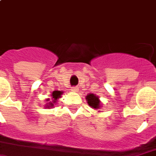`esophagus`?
<instances>
[{
	"label": "esophagus",
	"mask_w": 156,
	"mask_h": 156,
	"mask_svg": "<svg viewBox=\"0 0 156 156\" xmlns=\"http://www.w3.org/2000/svg\"><path fill=\"white\" fill-rule=\"evenodd\" d=\"M71 91H72V92H77V91H78L77 87H71Z\"/></svg>",
	"instance_id": "34e87169"
}]
</instances>
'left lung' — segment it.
I'll list each match as a JSON object with an SVG mask.
<instances>
[{
	"mask_svg": "<svg viewBox=\"0 0 156 156\" xmlns=\"http://www.w3.org/2000/svg\"><path fill=\"white\" fill-rule=\"evenodd\" d=\"M86 100L89 106L94 109H100L101 107V102H100L99 96L94 94H88L86 96ZM100 112V111H99Z\"/></svg>",
	"mask_w": 156,
	"mask_h": 156,
	"instance_id": "8db88e82",
	"label": "left lung"
}]
</instances>
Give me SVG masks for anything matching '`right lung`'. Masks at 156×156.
Returning a JSON list of instances; mask_svg holds the SVG:
<instances>
[{
  "instance_id": "add662e5",
  "label": "right lung",
  "mask_w": 156,
  "mask_h": 156,
  "mask_svg": "<svg viewBox=\"0 0 156 156\" xmlns=\"http://www.w3.org/2000/svg\"><path fill=\"white\" fill-rule=\"evenodd\" d=\"M63 94L62 91H53L52 94H51V100L50 99H46L47 103L44 105V107H46L48 109H51V108H53L55 104H56L57 102V100H59L61 98V95Z\"/></svg>"
}]
</instances>
